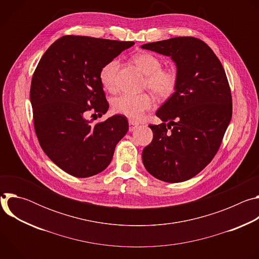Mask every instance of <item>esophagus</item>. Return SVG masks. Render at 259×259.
I'll list each match as a JSON object with an SVG mask.
<instances>
[{
	"mask_svg": "<svg viewBox=\"0 0 259 259\" xmlns=\"http://www.w3.org/2000/svg\"><path fill=\"white\" fill-rule=\"evenodd\" d=\"M138 123H136V122H134V121H129V131L131 132V131H133V130H135L137 127H138Z\"/></svg>",
	"mask_w": 259,
	"mask_h": 259,
	"instance_id": "esophagus-1",
	"label": "esophagus"
}]
</instances>
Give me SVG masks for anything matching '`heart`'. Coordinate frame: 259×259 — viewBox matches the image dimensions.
<instances>
[{"label":"heart","mask_w":259,"mask_h":259,"mask_svg":"<svg viewBox=\"0 0 259 259\" xmlns=\"http://www.w3.org/2000/svg\"><path fill=\"white\" fill-rule=\"evenodd\" d=\"M134 62L146 75L144 86L149 88L159 97L167 98L171 96L177 85V75L173 69L162 68L161 60L151 53H139L133 57ZM120 61L113 58L105 62L99 71V80L102 86L114 91L117 87L118 70ZM154 100L147 93L142 94H122L112 101V108L115 113L130 118L140 119L143 114L153 107Z\"/></svg>","instance_id":"b5f03b06"}]
</instances>
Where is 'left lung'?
I'll return each instance as SVG.
<instances>
[{
    "instance_id": "1",
    "label": "left lung",
    "mask_w": 259,
    "mask_h": 259,
    "mask_svg": "<svg viewBox=\"0 0 259 259\" xmlns=\"http://www.w3.org/2000/svg\"><path fill=\"white\" fill-rule=\"evenodd\" d=\"M141 48L170 56L177 67L175 92L156 113L163 123L150 125L154 135L143 149V165L165 182L191 179L213 160L232 119L225 68L212 49L194 36H177Z\"/></svg>"
}]
</instances>
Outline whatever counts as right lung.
<instances>
[{
	"instance_id": "obj_1",
	"label": "right lung",
	"mask_w": 259,
	"mask_h": 259,
	"mask_svg": "<svg viewBox=\"0 0 259 259\" xmlns=\"http://www.w3.org/2000/svg\"><path fill=\"white\" fill-rule=\"evenodd\" d=\"M133 45L67 34L56 40L36 65L29 92L34 131L49 159L72 176L85 178L103 171L128 131L125 116L96 124L85 116L90 110L99 117L107 112L100 68Z\"/></svg>"
}]
</instances>
